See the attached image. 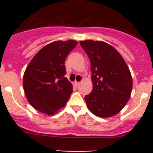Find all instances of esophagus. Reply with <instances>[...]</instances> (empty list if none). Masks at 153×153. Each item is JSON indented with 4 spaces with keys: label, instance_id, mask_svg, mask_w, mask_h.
Listing matches in <instances>:
<instances>
[{
    "label": "esophagus",
    "instance_id": "obj_1",
    "mask_svg": "<svg viewBox=\"0 0 153 153\" xmlns=\"http://www.w3.org/2000/svg\"><path fill=\"white\" fill-rule=\"evenodd\" d=\"M79 82H77V81H75V82H74V86H78L79 85Z\"/></svg>",
    "mask_w": 153,
    "mask_h": 153
}]
</instances>
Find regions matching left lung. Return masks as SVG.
Instances as JSON below:
<instances>
[{"label": "left lung", "mask_w": 153, "mask_h": 153, "mask_svg": "<svg viewBox=\"0 0 153 153\" xmlns=\"http://www.w3.org/2000/svg\"><path fill=\"white\" fill-rule=\"evenodd\" d=\"M91 65L93 90L85 96L90 112L107 118L120 113L129 100L132 88L129 69L120 53L102 41L79 42Z\"/></svg>", "instance_id": "left-lung-1"}]
</instances>
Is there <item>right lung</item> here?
I'll list each match as a JSON object with an SVG mask.
<instances>
[{"label": "right lung", "instance_id": "1", "mask_svg": "<svg viewBox=\"0 0 153 153\" xmlns=\"http://www.w3.org/2000/svg\"><path fill=\"white\" fill-rule=\"evenodd\" d=\"M77 45L76 40L47 44L31 60L24 74L23 86L28 102L34 109L53 115L66 105L73 86L65 77V60Z\"/></svg>", "mask_w": 153, "mask_h": 153}]
</instances>
